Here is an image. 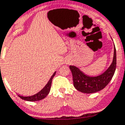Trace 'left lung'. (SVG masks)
I'll use <instances>...</instances> for the list:
<instances>
[{
    "label": "left lung",
    "mask_w": 125,
    "mask_h": 125,
    "mask_svg": "<svg viewBox=\"0 0 125 125\" xmlns=\"http://www.w3.org/2000/svg\"><path fill=\"white\" fill-rule=\"evenodd\" d=\"M116 49L114 47L113 61L108 69L97 76H89L83 73L78 68L70 65V69L73 75V84L79 91L86 94H91L103 89L111 81L116 70Z\"/></svg>",
    "instance_id": "1"
}]
</instances>
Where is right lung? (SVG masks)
<instances>
[{
    "label": "right lung",
    "mask_w": 125,
    "mask_h": 125,
    "mask_svg": "<svg viewBox=\"0 0 125 125\" xmlns=\"http://www.w3.org/2000/svg\"><path fill=\"white\" fill-rule=\"evenodd\" d=\"M56 72H54L52 76H51V79L49 80V82L47 83V84L44 86V87L42 89L41 91H39V93H37V94H34L33 95H31V96H28V97H24L22 96V95H18L21 99L23 100H25V101H31V102H34V101H40V100L43 99L47 95H48V94L49 93L50 90H51V84H52V81L53 78L54 77V76L55 75Z\"/></svg>",
    "instance_id": "1"
}]
</instances>
